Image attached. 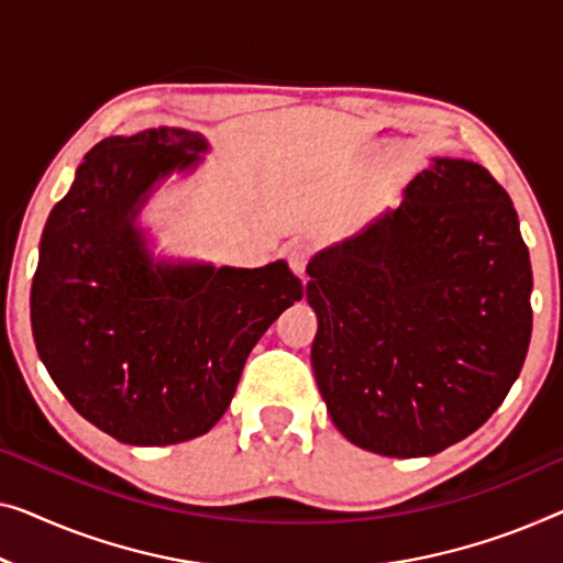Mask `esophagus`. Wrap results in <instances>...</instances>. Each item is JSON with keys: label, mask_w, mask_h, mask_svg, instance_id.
Returning a JSON list of instances; mask_svg holds the SVG:
<instances>
[{"label": "esophagus", "mask_w": 563, "mask_h": 563, "mask_svg": "<svg viewBox=\"0 0 563 563\" xmlns=\"http://www.w3.org/2000/svg\"><path fill=\"white\" fill-rule=\"evenodd\" d=\"M285 260H288L290 271L298 275V278H303L306 275V265L310 260V247L306 242H292V245L285 247Z\"/></svg>", "instance_id": "esophagus-1"}]
</instances>
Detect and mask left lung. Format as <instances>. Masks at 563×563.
<instances>
[{
  "mask_svg": "<svg viewBox=\"0 0 563 563\" xmlns=\"http://www.w3.org/2000/svg\"><path fill=\"white\" fill-rule=\"evenodd\" d=\"M310 364L343 438L387 457L465 440L503 405L531 343V260L508 191L434 158L397 209L310 260Z\"/></svg>",
  "mask_w": 563,
  "mask_h": 563,
  "instance_id": "left-lung-1",
  "label": "left lung"
}]
</instances>
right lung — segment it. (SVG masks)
Returning <instances> with one entry per match:
<instances>
[{"mask_svg": "<svg viewBox=\"0 0 563 563\" xmlns=\"http://www.w3.org/2000/svg\"><path fill=\"white\" fill-rule=\"evenodd\" d=\"M205 151V136L169 125L100 141L40 240L37 354L75 412L125 444L212 430L260 335L303 298L283 260L247 271L151 257L141 207Z\"/></svg>", "mask_w": 563, "mask_h": 563, "instance_id": "right-lung-1", "label": "right lung"}]
</instances>
